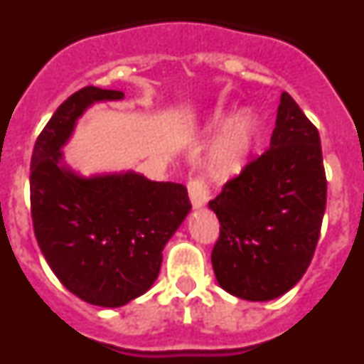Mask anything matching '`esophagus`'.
<instances>
[{
    "mask_svg": "<svg viewBox=\"0 0 364 364\" xmlns=\"http://www.w3.org/2000/svg\"><path fill=\"white\" fill-rule=\"evenodd\" d=\"M188 193L191 198L193 208H204L211 198V191L202 176H193L188 182Z\"/></svg>",
    "mask_w": 364,
    "mask_h": 364,
    "instance_id": "esophagus-1",
    "label": "esophagus"
}]
</instances>
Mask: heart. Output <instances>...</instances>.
I'll use <instances>...</instances> for the list:
<instances>
[{"mask_svg": "<svg viewBox=\"0 0 364 364\" xmlns=\"http://www.w3.org/2000/svg\"><path fill=\"white\" fill-rule=\"evenodd\" d=\"M228 124L224 112H217L211 129H222ZM257 140V122L250 114H240L228 129L222 131L205 153L204 166L213 178L228 180L239 175L250 160Z\"/></svg>", "mask_w": 364, "mask_h": 364, "instance_id": "obj_1", "label": "heart"}]
</instances>
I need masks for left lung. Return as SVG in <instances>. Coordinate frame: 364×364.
I'll return each mask as SVG.
<instances>
[{"label":"left lung","mask_w":364,"mask_h":364,"mask_svg":"<svg viewBox=\"0 0 364 364\" xmlns=\"http://www.w3.org/2000/svg\"><path fill=\"white\" fill-rule=\"evenodd\" d=\"M220 222L215 277L231 295L272 301L306 273L326 210L319 131L282 92L269 147L210 200Z\"/></svg>","instance_id":"obj_1"}]
</instances>
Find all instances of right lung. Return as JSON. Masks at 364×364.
Wrapping results in <instances>:
<instances>
[{"mask_svg":"<svg viewBox=\"0 0 364 364\" xmlns=\"http://www.w3.org/2000/svg\"><path fill=\"white\" fill-rule=\"evenodd\" d=\"M124 92L89 85L56 109L34 144L31 215L47 264L89 304L124 306L156 281L162 250L191 210L188 189L138 173L80 178L58 166L78 117Z\"/></svg>","mask_w":364,"mask_h":364,"instance_id":"right-lung-1","label":"right lung"}]
</instances>
